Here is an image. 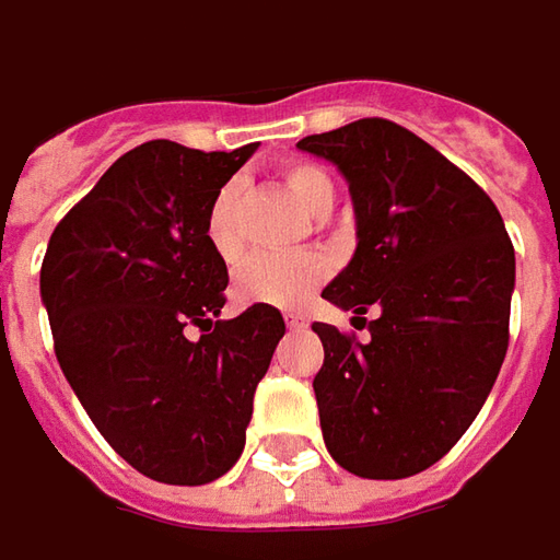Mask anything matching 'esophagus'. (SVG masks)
Here are the masks:
<instances>
[{
    "mask_svg": "<svg viewBox=\"0 0 560 560\" xmlns=\"http://www.w3.org/2000/svg\"><path fill=\"white\" fill-rule=\"evenodd\" d=\"M283 318H287V327H293V330H302V327L308 324V318H305L302 312H287Z\"/></svg>",
    "mask_w": 560,
    "mask_h": 560,
    "instance_id": "esophagus-1",
    "label": "esophagus"
}]
</instances>
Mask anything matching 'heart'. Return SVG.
Segmentation results:
<instances>
[{
	"instance_id": "1",
	"label": "heart",
	"mask_w": 560,
	"mask_h": 560,
	"mask_svg": "<svg viewBox=\"0 0 560 560\" xmlns=\"http://www.w3.org/2000/svg\"><path fill=\"white\" fill-rule=\"evenodd\" d=\"M283 185L290 188L295 201L312 217H327L337 201V185L315 163H287ZM242 201L245 185L242 179H230L217 188L205 217V238L210 252L233 265L245 252L242 236ZM330 265L318 252H295V255H255L236 270L233 293L242 305H277L290 308L305 302L327 280Z\"/></svg>"
}]
</instances>
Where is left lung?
<instances>
[{
  "label": "left lung",
  "instance_id": "1",
  "mask_svg": "<svg viewBox=\"0 0 560 560\" xmlns=\"http://www.w3.org/2000/svg\"><path fill=\"white\" fill-rule=\"evenodd\" d=\"M295 148L347 176L355 210V255L322 295L355 315L381 312L369 343L312 324L324 343L312 381L324 444L362 479L416 476L460 441L501 372L514 245L489 195L390 119Z\"/></svg>",
  "mask_w": 560,
  "mask_h": 560
}]
</instances>
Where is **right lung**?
Masks as SVG:
<instances>
[{"label": "right lung", "mask_w": 560, "mask_h": 560, "mask_svg": "<svg viewBox=\"0 0 560 560\" xmlns=\"http://www.w3.org/2000/svg\"><path fill=\"white\" fill-rule=\"evenodd\" d=\"M255 148L148 141L100 176L46 245L40 295L62 375L113 451L156 482L205 486L233 469L287 334L273 305L217 318L230 273L205 217Z\"/></svg>", "instance_id": "obj_1"}]
</instances>
